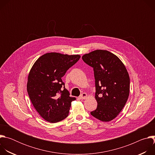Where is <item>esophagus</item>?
Instances as JSON below:
<instances>
[{"label": "esophagus", "instance_id": "esophagus-1", "mask_svg": "<svg viewBox=\"0 0 155 155\" xmlns=\"http://www.w3.org/2000/svg\"><path fill=\"white\" fill-rule=\"evenodd\" d=\"M87 96V94H86V93H82V94L80 95V96L79 97H80V99H83H83H86Z\"/></svg>", "mask_w": 155, "mask_h": 155}]
</instances>
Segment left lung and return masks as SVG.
I'll list each match as a JSON object with an SVG mask.
<instances>
[{
	"label": "left lung",
	"instance_id": "left-lung-1",
	"mask_svg": "<svg viewBox=\"0 0 155 155\" xmlns=\"http://www.w3.org/2000/svg\"><path fill=\"white\" fill-rule=\"evenodd\" d=\"M82 59L94 69L97 107L91 114L102 121H112L119 115L129 94L130 79L125 65L107 50L93 51Z\"/></svg>",
	"mask_w": 155,
	"mask_h": 155
}]
</instances>
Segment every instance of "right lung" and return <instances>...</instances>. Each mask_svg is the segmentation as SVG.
<instances>
[{"mask_svg": "<svg viewBox=\"0 0 155 155\" xmlns=\"http://www.w3.org/2000/svg\"><path fill=\"white\" fill-rule=\"evenodd\" d=\"M80 58L79 54L48 53L41 56L29 72L27 90L38 114L50 123H57L69 115L72 97L62 77Z\"/></svg>", "mask_w": 155, "mask_h": 155, "instance_id": "right-lung-1", "label": "right lung"}]
</instances>
